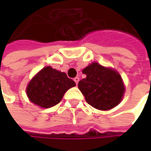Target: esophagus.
Masks as SVG:
<instances>
[{"mask_svg":"<svg viewBox=\"0 0 151 151\" xmlns=\"http://www.w3.org/2000/svg\"><path fill=\"white\" fill-rule=\"evenodd\" d=\"M73 80H74V82L76 83V85H78V81H79V78L78 77H76L73 78Z\"/></svg>","mask_w":151,"mask_h":151,"instance_id":"34e87169","label":"esophagus"}]
</instances>
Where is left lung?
<instances>
[{"mask_svg":"<svg viewBox=\"0 0 151 151\" xmlns=\"http://www.w3.org/2000/svg\"><path fill=\"white\" fill-rule=\"evenodd\" d=\"M82 73L86 77L78 86L89 105L99 110H109L122 101L125 87L115 70L92 63Z\"/></svg>","mask_w":151,"mask_h":151,"instance_id":"1","label":"left lung"}]
</instances>
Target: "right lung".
Instances as JSON below:
<instances>
[{
    "mask_svg": "<svg viewBox=\"0 0 151 151\" xmlns=\"http://www.w3.org/2000/svg\"><path fill=\"white\" fill-rule=\"evenodd\" d=\"M75 86L66 73L45 66L29 81L26 93L32 103L49 108L59 103L65 93Z\"/></svg>",
    "mask_w": 151,
    "mask_h": 151,
    "instance_id": "right-lung-1",
    "label": "right lung"
}]
</instances>
